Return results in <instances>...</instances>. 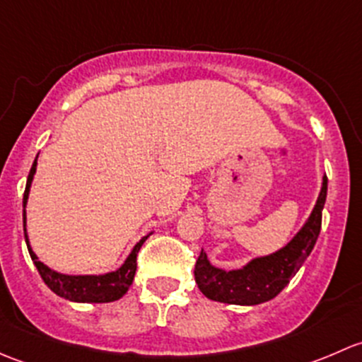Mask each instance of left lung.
Wrapping results in <instances>:
<instances>
[{
	"mask_svg": "<svg viewBox=\"0 0 362 362\" xmlns=\"http://www.w3.org/2000/svg\"><path fill=\"white\" fill-rule=\"evenodd\" d=\"M326 196L327 177H324L319 199L301 231L287 243V247L266 257L254 259L242 269L224 272L215 268L208 262L206 254L202 250L194 266V279L199 291L214 301L249 306L269 301L282 293L284 287L291 282L315 247L322 226Z\"/></svg>",
	"mask_w": 362,
	"mask_h": 362,
	"instance_id": "1",
	"label": "left lung"
}]
</instances>
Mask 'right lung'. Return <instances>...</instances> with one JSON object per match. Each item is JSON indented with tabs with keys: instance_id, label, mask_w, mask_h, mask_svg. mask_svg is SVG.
I'll return each instance as SVG.
<instances>
[{
	"instance_id": "obj_1",
	"label": "right lung",
	"mask_w": 362,
	"mask_h": 362,
	"mask_svg": "<svg viewBox=\"0 0 362 362\" xmlns=\"http://www.w3.org/2000/svg\"><path fill=\"white\" fill-rule=\"evenodd\" d=\"M35 171H36V159L35 163H33L31 171H29L28 184H25L24 199H23L24 238H25V243H28L29 255H31L33 262H35L36 269H38L43 282L47 284V287H49L52 293H56L57 296H61V298L64 299H69V301H76V303H110V301H115V299L122 298V296L127 293V289L131 287V284H133L134 273H136V255L138 252H140L141 245H144L145 240H147V236L141 238L140 242L134 245V249L129 254V257L126 259V262H124L117 272L107 273V275H78V276L61 275V273L54 272V269H50L49 266L43 264L42 261H38L35 252H33L31 247H29L28 235H25V203H28L29 187H31V180Z\"/></svg>"
}]
</instances>
